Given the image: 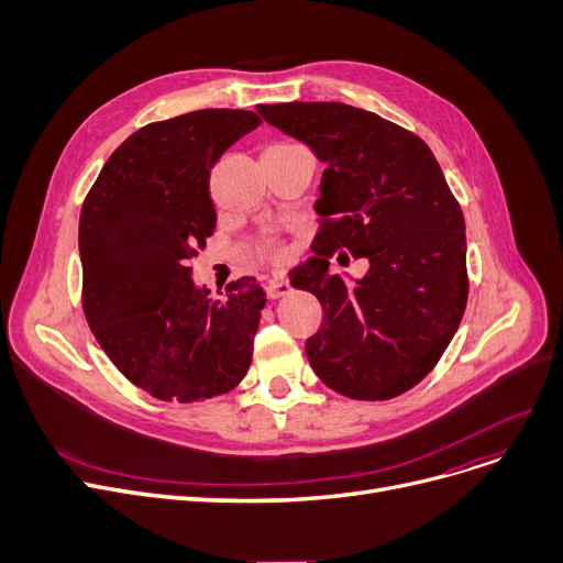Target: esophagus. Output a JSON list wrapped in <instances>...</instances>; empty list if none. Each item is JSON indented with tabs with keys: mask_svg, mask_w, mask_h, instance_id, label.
<instances>
[{
	"mask_svg": "<svg viewBox=\"0 0 563 563\" xmlns=\"http://www.w3.org/2000/svg\"><path fill=\"white\" fill-rule=\"evenodd\" d=\"M289 291H291V287L285 278H272L269 283H266V297H269V299H280Z\"/></svg>",
	"mask_w": 563,
	"mask_h": 563,
	"instance_id": "obj_1",
	"label": "esophagus"
}]
</instances>
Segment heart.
Instances as JSON below:
<instances>
[{"label":"heart","instance_id":"b5f03b06","mask_svg":"<svg viewBox=\"0 0 563 563\" xmlns=\"http://www.w3.org/2000/svg\"><path fill=\"white\" fill-rule=\"evenodd\" d=\"M274 255H276V257H278V253H274Z\"/></svg>","mask_w":563,"mask_h":563}]
</instances>
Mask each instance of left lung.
I'll use <instances>...</instances> for the list:
<instances>
[{
	"label": "left lung",
	"mask_w": 563,
	"mask_h": 563,
	"mask_svg": "<svg viewBox=\"0 0 563 563\" xmlns=\"http://www.w3.org/2000/svg\"><path fill=\"white\" fill-rule=\"evenodd\" d=\"M260 115L327 164L314 255L289 272L321 303L308 338L314 374L344 397L383 401L410 390L452 342L467 303L465 221L429 145L342 102L260 104ZM346 247L371 272L353 286L328 274Z\"/></svg>",
	"instance_id": "8db88e82"
}]
</instances>
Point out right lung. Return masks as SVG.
I'll use <instances>...</instances> for the list:
<instances>
[{
  "mask_svg": "<svg viewBox=\"0 0 563 563\" xmlns=\"http://www.w3.org/2000/svg\"><path fill=\"white\" fill-rule=\"evenodd\" d=\"M260 123L244 109H200L145 125L84 200L86 321L111 363L157 399H212L249 372L264 289L242 278L212 297L189 260L217 228L210 168Z\"/></svg>",
  "mask_w": 563,
  "mask_h": 563,
  "instance_id": "add662e5",
  "label": "right lung"
}]
</instances>
